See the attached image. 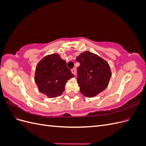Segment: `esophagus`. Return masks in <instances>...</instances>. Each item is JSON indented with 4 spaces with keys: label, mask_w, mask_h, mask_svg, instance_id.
<instances>
[{
    "label": "esophagus",
    "mask_w": 146,
    "mask_h": 146,
    "mask_svg": "<svg viewBox=\"0 0 146 146\" xmlns=\"http://www.w3.org/2000/svg\"><path fill=\"white\" fill-rule=\"evenodd\" d=\"M71 72L72 73L74 74V75H76V68H72L71 69Z\"/></svg>",
    "instance_id": "34e87169"
}]
</instances>
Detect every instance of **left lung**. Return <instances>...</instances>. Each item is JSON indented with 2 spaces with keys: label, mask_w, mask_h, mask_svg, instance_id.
Wrapping results in <instances>:
<instances>
[{
  "label": "left lung",
  "mask_w": 146,
  "mask_h": 146,
  "mask_svg": "<svg viewBox=\"0 0 146 146\" xmlns=\"http://www.w3.org/2000/svg\"><path fill=\"white\" fill-rule=\"evenodd\" d=\"M76 61L80 63L77 78L83 95L92 98L105 90L111 76L107 61L88 51L77 56Z\"/></svg>",
  "instance_id": "8db88e82"
}]
</instances>
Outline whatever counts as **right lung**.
Listing matches in <instances>:
<instances>
[{
	"label": "right lung",
	"mask_w": 146,
	"mask_h": 146,
	"mask_svg": "<svg viewBox=\"0 0 146 146\" xmlns=\"http://www.w3.org/2000/svg\"><path fill=\"white\" fill-rule=\"evenodd\" d=\"M73 77L66 61L54 54L45 56L38 63L35 81L41 93L54 98L61 95L66 82Z\"/></svg>",
	"instance_id": "obj_1"
}]
</instances>
